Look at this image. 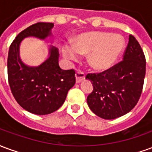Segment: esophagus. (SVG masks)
<instances>
[{"label":"esophagus","mask_w":152,"mask_h":152,"mask_svg":"<svg viewBox=\"0 0 152 152\" xmlns=\"http://www.w3.org/2000/svg\"><path fill=\"white\" fill-rule=\"evenodd\" d=\"M85 78H86V76H85V74H84V72H82L79 71V72H77L76 73V83L81 82L83 80H85Z\"/></svg>","instance_id":"1"}]
</instances>
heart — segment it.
Returning a JSON list of instances; mask_svg holds the SVG:
<instances>
[{
    "instance_id": "obj_1",
    "label": "heart",
    "mask_w": 152,
    "mask_h": 152,
    "mask_svg": "<svg viewBox=\"0 0 152 152\" xmlns=\"http://www.w3.org/2000/svg\"><path fill=\"white\" fill-rule=\"evenodd\" d=\"M125 46L124 37L108 31H90L77 36L73 44L63 47V57L76 60L80 53H88L87 60L94 69L105 71L115 64Z\"/></svg>"
}]
</instances>
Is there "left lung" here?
Wrapping results in <instances>:
<instances>
[{
	"label": "left lung",
	"mask_w": 152,
	"mask_h": 152,
	"mask_svg": "<svg viewBox=\"0 0 152 152\" xmlns=\"http://www.w3.org/2000/svg\"><path fill=\"white\" fill-rule=\"evenodd\" d=\"M124 60L101 73H90L93 92L88 106L95 115L113 120L127 114L140 99L146 74V58L140 45L129 35Z\"/></svg>",
	"instance_id": "8db88e82"
}]
</instances>
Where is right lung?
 Instances as JSON below:
<instances>
[{"instance_id":"add662e5","label":"right lung","mask_w":152,"mask_h":152,"mask_svg":"<svg viewBox=\"0 0 152 152\" xmlns=\"http://www.w3.org/2000/svg\"><path fill=\"white\" fill-rule=\"evenodd\" d=\"M52 23H37L22 31L10 47L7 60L11 92L22 107L36 115L55 112L65 102L67 92L76 83L75 71L63 70L58 65V50L50 45L49 58L37 66L26 65L19 56L24 38L45 40L51 36Z\"/></svg>"}]
</instances>
